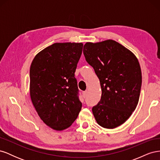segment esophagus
<instances>
[{"label": "esophagus", "instance_id": "34e87169", "mask_svg": "<svg viewBox=\"0 0 160 160\" xmlns=\"http://www.w3.org/2000/svg\"><path fill=\"white\" fill-rule=\"evenodd\" d=\"M83 98H86L87 97V95H88V91H83Z\"/></svg>", "mask_w": 160, "mask_h": 160}]
</instances>
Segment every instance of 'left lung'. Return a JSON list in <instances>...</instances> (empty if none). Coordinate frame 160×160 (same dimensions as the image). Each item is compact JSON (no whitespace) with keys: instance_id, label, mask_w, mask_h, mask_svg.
<instances>
[{"instance_id":"obj_1","label":"left lung","mask_w":160,"mask_h":160,"mask_svg":"<svg viewBox=\"0 0 160 160\" xmlns=\"http://www.w3.org/2000/svg\"><path fill=\"white\" fill-rule=\"evenodd\" d=\"M83 54L100 81L101 100L92 108L97 123L113 129L125 123L136 108L142 77L137 57L113 40L86 42Z\"/></svg>"}]
</instances>
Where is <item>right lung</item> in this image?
<instances>
[{
  "mask_svg": "<svg viewBox=\"0 0 160 160\" xmlns=\"http://www.w3.org/2000/svg\"><path fill=\"white\" fill-rule=\"evenodd\" d=\"M81 42H56L40 51L30 68V95L41 120L51 128H69L82 107L75 72Z\"/></svg>",
  "mask_w": 160,
  "mask_h": 160,
  "instance_id": "add662e5",
  "label": "right lung"
}]
</instances>
